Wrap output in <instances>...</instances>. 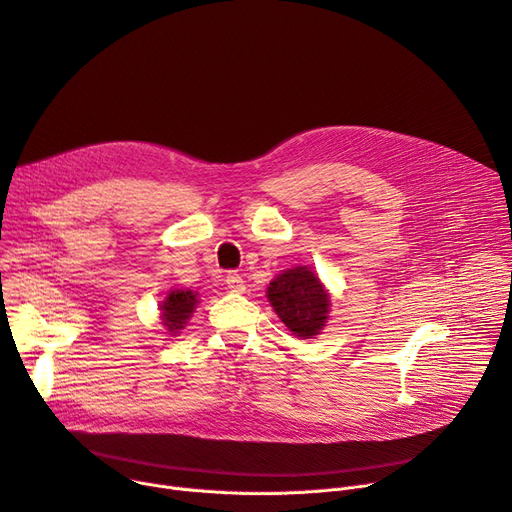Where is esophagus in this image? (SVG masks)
Wrapping results in <instances>:
<instances>
[{
    "label": "esophagus",
    "instance_id": "1",
    "mask_svg": "<svg viewBox=\"0 0 512 512\" xmlns=\"http://www.w3.org/2000/svg\"><path fill=\"white\" fill-rule=\"evenodd\" d=\"M226 284H228V288H230L232 292H242V290H245V280H242L236 272H230V274L226 276Z\"/></svg>",
    "mask_w": 512,
    "mask_h": 512
}]
</instances>
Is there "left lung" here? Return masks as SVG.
I'll return each instance as SVG.
<instances>
[{
    "instance_id": "8db88e82",
    "label": "left lung",
    "mask_w": 512,
    "mask_h": 512,
    "mask_svg": "<svg viewBox=\"0 0 512 512\" xmlns=\"http://www.w3.org/2000/svg\"><path fill=\"white\" fill-rule=\"evenodd\" d=\"M282 324L301 340L321 334L330 319V292L307 265L278 274L265 290Z\"/></svg>"
}]
</instances>
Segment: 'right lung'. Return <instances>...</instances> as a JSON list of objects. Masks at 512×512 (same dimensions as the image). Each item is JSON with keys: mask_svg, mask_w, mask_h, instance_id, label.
<instances>
[{"mask_svg": "<svg viewBox=\"0 0 512 512\" xmlns=\"http://www.w3.org/2000/svg\"><path fill=\"white\" fill-rule=\"evenodd\" d=\"M197 305L199 292L191 288H174L168 292V297L159 303V317L170 336H178L180 330H184Z\"/></svg>", "mask_w": 512, "mask_h": 512, "instance_id": "1", "label": "right lung"}]
</instances>
